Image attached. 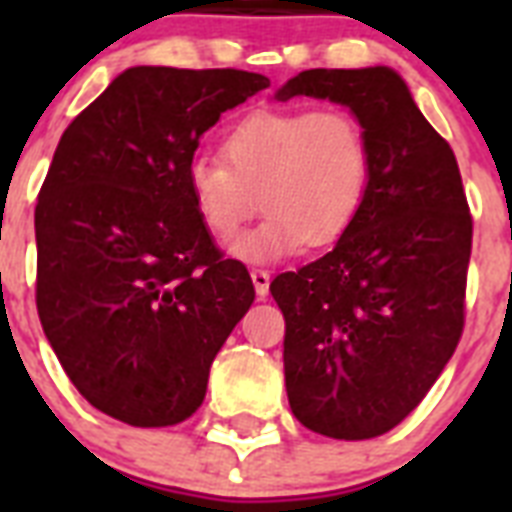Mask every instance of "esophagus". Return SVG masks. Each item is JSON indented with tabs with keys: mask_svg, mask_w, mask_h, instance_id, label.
<instances>
[{
	"mask_svg": "<svg viewBox=\"0 0 512 512\" xmlns=\"http://www.w3.org/2000/svg\"><path fill=\"white\" fill-rule=\"evenodd\" d=\"M249 276H252V284H255L257 297H260V300H265V297H268V287H271V273L255 268V271L249 273Z\"/></svg>",
	"mask_w": 512,
	"mask_h": 512,
	"instance_id": "1",
	"label": "esophagus"
}]
</instances>
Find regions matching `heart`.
<instances>
[{
    "label": "heart",
    "instance_id": "obj_1",
    "mask_svg": "<svg viewBox=\"0 0 512 512\" xmlns=\"http://www.w3.org/2000/svg\"><path fill=\"white\" fill-rule=\"evenodd\" d=\"M223 159L196 156L185 188L217 241L239 236L260 204L268 215L231 247L244 263H276L303 244H335L364 209L372 151L342 108L257 111L225 138Z\"/></svg>",
    "mask_w": 512,
    "mask_h": 512
}]
</instances>
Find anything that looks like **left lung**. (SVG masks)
I'll return each instance as SVG.
<instances>
[{"mask_svg": "<svg viewBox=\"0 0 512 512\" xmlns=\"http://www.w3.org/2000/svg\"><path fill=\"white\" fill-rule=\"evenodd\" d=\"M345 106L364 127L372 180L335 249L271 281L292 414L340 441L388 433L420 404L462 335L473 220L454 151L398 71L311 68L273 98Z\"/></svg>", "mask_w": 512, "mask_h": 512, "instance_id": "obj_1", "label": "left lung"}]
</instances>
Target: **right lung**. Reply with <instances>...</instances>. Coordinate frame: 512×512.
<instances>
[{
	"instance_id": "right-lung-1",
	"label": "right lung",
	"mask_w": 512,
	"mask_h": 512,
	"mask_svg": "<svg viewBox=\"0 0 512 512\" xmlns=\"http://www.w3.org/2000/svg\"><path fill=\"white\" fill-rule=\"evenodd\" d=\"M209 68H127L63 132L34 212L36 308L76 390L135 428L188 420L255 287L185 188L201 135L268 87Z\"/></svg>"
}]
</instances>
